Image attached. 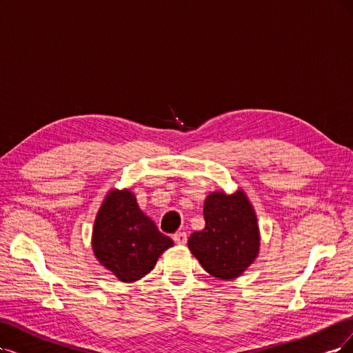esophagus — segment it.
Listing matches in <instances>:
<instances>
[{"label":"esophagus","mask_w":353,"mask_h":353,"mask_svg":"<svg viewBox=\"0 0 353 353\" xmlns=\"http://www.w3.org/2000/svg\"><path fill=\"white\" fill-rule=\"evenodd\" d=\"M173 240H174L176 244L183 245V244H186V241H188V234H186V232H176L174 236H173Z\"/></svg>","instance_id":"1"}]
</instances>
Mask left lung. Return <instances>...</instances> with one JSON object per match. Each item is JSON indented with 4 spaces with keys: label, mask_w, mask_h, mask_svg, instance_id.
Wrapping results in <instances>:
<instances>
[{
    "label": "left lung",
    "mask_w": 353,
    "mask_h": 353,
    "mask_svg": "<svg viewBox=\"0 0 353 353\" xmlns=\"http://www.w3.org/2000/svg\"><path fill=\"white\" fill-rule=\"evenodd\" d=\"M205 228L194 231L188 245L210 275L234 279L259 254L260 234L256 212L243 190L212 192L203 203Z\"/></svg>",
    "instance_id": "obj_1"
}]
</instances>
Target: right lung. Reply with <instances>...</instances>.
Instances as JSON below:
<instances>
[{
	"instance_id": "right-lung-1",
	"label": "right lung",
	"mask_w": 353,
	"mask_h": 353,
	"mask_svg": "<svg viewBox=\"0 0 353 353\" xmlns=\"http://www.w3.org/2000/svg\"><path fill=\"white\" fill-rule=\"evenodd\" d=\"M173 240L143 214L135 194L110 190L97 212L93 252L99 262L122 282H135L150 273Z\"/></svg>"
}]
</instances>
